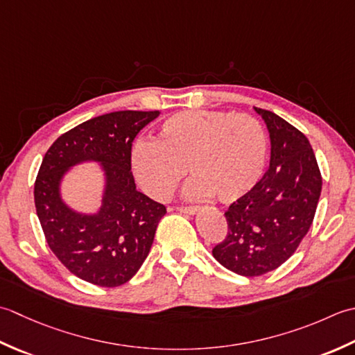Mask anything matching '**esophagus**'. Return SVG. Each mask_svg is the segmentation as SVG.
Masks as SVG:
<instances>
[{
	"label": "esophagus",
	"mask_w": 355,
	"mask_h": 355,
	"mask_svg": "<svg viewBox=\"0 0 355 355\" xmlns=\"http://www.w3.org/2000/svg\"><path fill=\"white\" fill-rule=\"evenodd\" d=\"M178 211L185 213V214H196L199 209L196 207H176Z\"/></svg>",
	"instance_id": "esophagus-1"
}]
</instances>
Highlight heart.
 Masks as SVG:
<instances>
[{"label":"heart","instance_id":"heart-1","mask_svg":"<svg viewBox=\"0 0 355 355\" xmlns=\"http://www.w3.org/2000/svg\"><path fill=\"white\" fill-rule=\"evenodd\" d=\"M268 141L250 114L188 110L165 119L155 141H139L132 162L141 187L151 198L167 200L187 175L190 199L216 194L234 202L254 188L263 175Z\"/></svg>","mask_w":355,"mask_h":355}]
</instances>
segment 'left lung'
I'll return each mask as SVG.
<instances>
[{
  "instance_id": "obj_1",
  "label": "left lung",
  "mask_w": 355,
  "mask_h": 355,
  "mask_svg": "<svg viewBox=\"0 0 355 355\" xmlns=\"http://www.w3.org/2000/svg\"><path fill=\"white\" fill-rule=\"evenodd\" d=\"M270 132V168L230 205L228 233L213 256L239 276L256 277L286 262L313 223L322 175L306 136L276 113L254 107Z\"/></svg>"
}]
</instances>
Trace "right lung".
<instances>
[{
  "instance_id": "add662e5",
  "label": "right lung",
  "mask_w": 355,
  "mask_h": 355,
  "mask_svg": "<svg viewBox=\"0 0 355 355\" xmlns=\"http://www.w3.org/2000/svg\"><path fill=\"white\" fill-rule=\"evenodd\" d=\"M159 112L122 110L92 118L61 135L47 150L35 180V207L50 250L89 284L124 285L141 268L153 243L162 204L136 190L132 144ZM99 162L106 176L95 215L71 210L60 198L63 175L81 162Z\"/></svg>"
}]
</instances>
